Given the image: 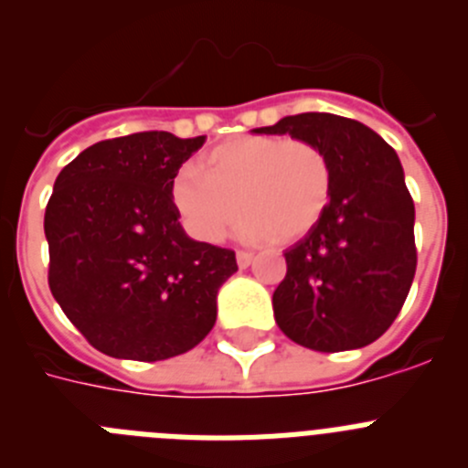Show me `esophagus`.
<instances>
[{"instance_id":"1","label":"esophagus","mask_w":468,"mask_h":468,"mask_svg":"<svg viewBox=\"0 0 468 468\" xmlns=\"http://www.w3.org/2000/svg\"><path fill=\"white\" fill-rule=\"evenodd\" d=\"M255 260L253 253H246V250H241V253H237V264L241 267V270H246V267H250Z\"/></svg>"}]
</instances>
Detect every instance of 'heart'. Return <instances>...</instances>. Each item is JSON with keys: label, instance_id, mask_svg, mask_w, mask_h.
Instances as JSON below:
<instances>
[{"label": "heart", "instance_id": "1", "mask_svg": "<svg viewBox=\"0 0 468 468\" xmlns=\"http://www.w3.org/2000/svg\"><path fill=\"white\" fill-rule=\"evenodd\" d=\"M333 192L330 161L307 140L241 135L206 154V168L183 164L173 204L198 241L218 243L241 220L255 241L295 243L312 234Z\"/></svg>", "mask_w": 468, "mask_h": 468}]
</instances>
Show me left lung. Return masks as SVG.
I'll use <instances>...</instances> for the list:
<instances>
[{
    "mask_svg": "<svg viewBox=\"0 0 468 468\" xmlns=\"http://www.w3.org/2000/svg\"><path fill=\"white\" fill-rule=\"evenodd\" d=\"M253 133L307 140L333 171L325 215L283 253L276 324L314 351L367 346L394 324L415 279V204L399 154L373 128L330 112L283 117Z\"/></svg>",
    "mask_w": 468,
    "mask_h": 468,
    "instance_id": "left-lung-1",
    "label": "left lung"
}]
</instances>
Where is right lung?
<instances>
[{"label":"right lung","instance_id":"add662e5","mask_svg":"<svg viewBox=\"0 0 468 468\" xmlns=\"http://www.w3.org/2000/svg\"><path fill=\"white\" fill-rule=\"evenodd\" d=\"M204 143L168 131L102 140L56 177L44 215L48 285L107 356L164 361L215 325L237 258L189 239L171 194L177 168Z\"/></svg>","mask_w":468,"mask_h":468}]
</instances>
